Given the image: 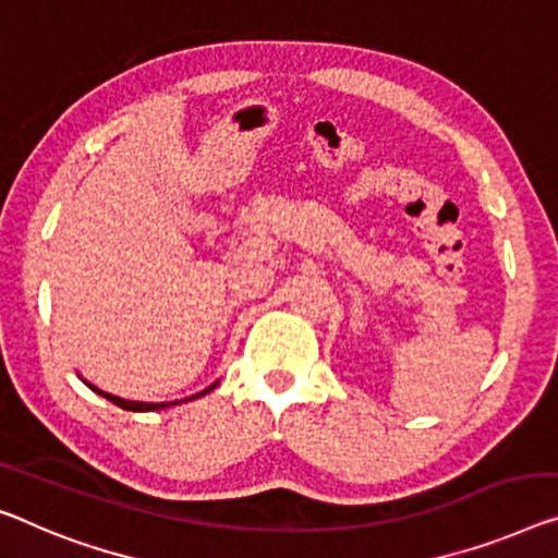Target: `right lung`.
Segmentation results:
<instances>
[{"label":"right lung","instance_id":"add662e5","mask_svg":"<svg viewBox=\"0 0 558 558\" xmlns=\"http://www.w3.org/2000/svg\"><path fill=\"white\" fill-rule=\"evenodd\" d=\"M89 386V384H87ZM218 386V384H213L210 388H205V390H199L197 396H190V398H185V401H193V398H199V396H205V393H210V390ZM95 390V393H99L102 398H107V401L110 403H114V405H120V409H124V411H137V413H143V411H160V409H168V405H174V403H180V401H172V403H143V401H124V398H120V396H112V393H105V390H99L97 386H89Z\"/></svg>","mask_w":558,"mask_h":558}]
</instances>
